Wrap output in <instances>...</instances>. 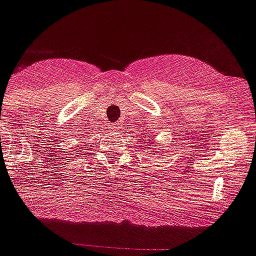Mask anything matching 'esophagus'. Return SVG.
<instances>
[{"label":"esophagus","instance_id":"1","mask_svg":"<svg viewBox=\"0 0 256 256\" xmlns=\"http://www.w3.org/2000/svg\"><path fill=\"white\" fill-rule=\"evenodd\" d=\"M118 126H110V130H118Z\"/></svg>","mask_w":256,"mask_h":256}]
</instances>
